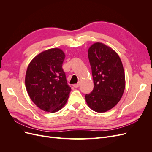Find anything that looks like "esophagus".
<instances>
[{
  "label": "esophagus",
  "mask_w": 152,
  "mask_h": 152,
  "mask_svg": "<svg viewBox=\"0 0 152 152\" xmlns=\"http://www.w3.org/2000/svg\"><path fill=\"white\" fill-rule=\"evenodd\" d=\"M79 86H80V82H78L77 84H75L73 85V87H74L75 88H77V87H79Z\"/></svg>",
  "instance_id": "obj_1"
}]
</instances>
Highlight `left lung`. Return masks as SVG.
Masks as SVG:
<instances>
[{
	"label": "left lung",
	"instance_id": "1",
	"mask_svg": "<svg viewBox=\"0 0 152 152\" xmlns=\"http://www.w3.org/2000/svg\"><path fill=\"white\" fill-rule=\"evenodd\" d=\"M94 89L85 96L88 107L102 113L113 108L122 97L126 87L125 73L118 54L101 42L93 44L88 49Z\"/></svg>",
	"mask_w": 152,
	"mask_h": 152
}]
</instances>
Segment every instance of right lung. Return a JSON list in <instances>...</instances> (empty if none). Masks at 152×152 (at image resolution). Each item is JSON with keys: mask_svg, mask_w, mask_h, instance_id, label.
<instances>
[{"mask_svg": "<svg viewBox=\"0 0 152 152\" xmlns=\"http://www.w3.org/2000/svg\"><path fill=\"white\" fill-rule=\"evenodd\" d=\"M65 58L61 49H49L37 55L27 68V93L34 103L44 112H56L67 102L71 87L62 68Z\"/></svg>", "mask_w": 152, "mask_h": 152, "instance_id": "right-lung-1", "label": "right lung"}]
</instances>
